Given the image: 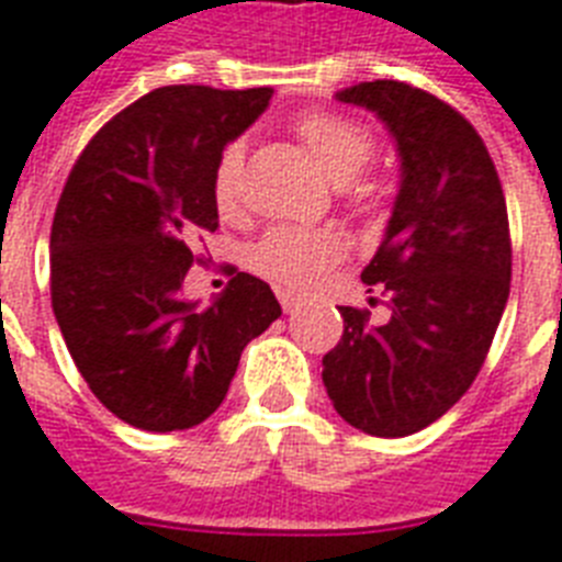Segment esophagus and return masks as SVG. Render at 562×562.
I'll list each match as a JSON object with an SVG mask.
<instances>
[{"mask_svg":"<svg viewBox=\"0 0 562 562\" xmlns=\"http://www.w3.org/2000/svg\"><path fill=\"white\" fill-rule=\"evenodd\" d=\"M281 307H284V313H295V310L302 307V302H299V299H293V295L281 293Z\"/></svg>","mask_w":562,"mask_h":562,"instance_id":"obj_1","label":"esophagus"}]
</instances>
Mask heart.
Masks as SVG:
<instances>
[{"label":"heart","instance_id":"obj_1","mask_svg":"<svg viewBox=\"0 0 562 562\" xmlns=\"http://www.w3.org/2000/svg\"><path fill=\"white\" fill-rule=\"evenodd\" d=\"M295 133L336 186L357 177L374 156L371 133L357 121L334 112H310L307 119L299 121ZM244 156L240 142L220 154L211 182L220 214H235L244 203ZM342 255L345 240L330 228H276L255 246L252 263L258 272L286 290H307L327 267L342 260Z\"/></svg>","mask_w":562,"mask_h":562}]
</instances>
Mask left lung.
<instances>
[{
  "instance_id": "obj_1",
  "label": "left lung",
  "mask_w": 562,
  "mask_h": 562,
  "mask_svg": "<svg viewBox=\"0 0 562 562\" xmlns=\"http://www.w3.org/2000/svg\"><path fill=\"white\" fill-rule=\"evenodd\" d=\"M336 101L383 121L401 186L362 269L389 295V318L339 307L345 334L322 380L353 429L403 438L456 406L482 371L510 293L508 209L482 136L450 103L401 80H366Z\"/></svg>"
}]
</instances>
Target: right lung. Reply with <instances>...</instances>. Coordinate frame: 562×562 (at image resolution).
<instances>
[{"label":"right lung","mask_w":562,"mask_h":562,"mask_svg":"<svg viewBox=\"0 0 562 562\" xmlns=\"http://www.w3.org/2000/svg\"><path fill=\"white\" fill-rule=\"evenodd\" d=\"M272 89L161 87L106 121L75 161L52 226V307L92 394L124 424L177 432L226 397L240 353L281 304L237 272L205 310L182 299L188 237L220 226L228 142Z\"/></svg>","instance_id":"add662e5"}]
</instances>
